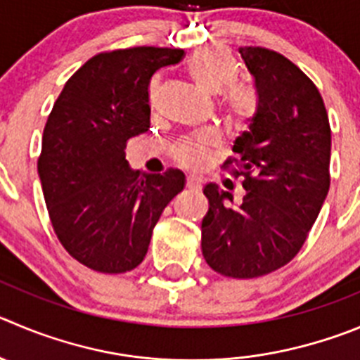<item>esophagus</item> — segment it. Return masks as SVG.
<instances>
[{
  "mask_svg": "<svg viewBox=\"0 0 360 360\" xmlns=\"http://www.w3.org/2000/svg\"><path fill=\"white\" fill-rule=\"evenodd\" d=\"M186 188L190 191H199L200 190V179L195 176H188L186 177Z\"/></svg>",
  "mask_w": 360,
  "mask_h": 360,
  "instance_id": "esophagus-1",
  "label": "esophagus"
}]
</instances>
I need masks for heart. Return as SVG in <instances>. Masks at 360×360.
Here are the masks:
<instances>
[{
	"label": "heart",
	"instance_id": "obj_1",
	"mask_svg": "<svg viewBox=\"0 0 360 360\" xmlns=\"http://www.w3.org/2000/svg\"><path fill=\"white\" fill-rule=\"evenodd\" d=\"M188 74H190L191 82L200 94L214 96L233 83L234 76H236V67H234L233 60L227 58V56L211 51V49H202L190 58ZM221 110H224L226 119L231 124L245 122L252 113L250 96L245 90L231 86L221 97ZM211 146H213V142L206 136L183 143L176 149V160L183 167L195 169L204 163Z\"/></svg>",
	"mask_w": 360,
	"mask_h": 360
}]
</instances>
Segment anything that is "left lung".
Instances as JSON below:
<instances>
[{
	"label": "left lung",
	"mask_w": 360,
	"mask_h": 360,
	"mask_svg": "<svg viewBox=\"0 0 360 360\" xmlns=\"http://www.w3.org/2000/svg\"><path fill=\"white\" fill-rule=\"evenodd\" d=\"M240 55L256 112L224 167L243 177V199L204 186L202 254L218 274L254 278L290 263L320 214L330 186V124L318 89L293 62L264 48Z\"/></svg>",
	"instance_id": "1"
}]
</instances>
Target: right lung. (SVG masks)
I'll return each instance as SVG.
<instances>
[{"label": "right lung", "instance_id": "add662e5", "mask_svg": "<svg viewBox=\"0 0 360 360\" xmlns=\"http://www.w3.org/2000/svg\"><path fill=\"white\" fill-rule=\"evenodd\" d=\"M183 49L101 53L70 76L44 127L39 177L53 229L76 261L103 274L139 266L184 174L133 172L131 139L150 127L149 83Z\"/></svg>", "mask_w": 360, "mask_h": 360}]
</instances>
